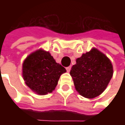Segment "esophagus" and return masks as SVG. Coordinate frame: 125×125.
<instances>
[{"label": "esophagus", "mask_w": 125, "mask_h": 125, "mask_svg": "<svg viewBox=\"0 0 125 125\" xmlns=\"http://www.w3.org/2000/svg\"><path fill=\"white\" fill-rule=\"evenodd\" d=\"M66 70H67V72H70V70H71V66H69V67H66Z\"/></svg>", "instance_id": "esophagus-1"}]
</instances>
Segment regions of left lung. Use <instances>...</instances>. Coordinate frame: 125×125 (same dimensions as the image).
Returning <instances> with one entry per match:
<instances>
[{"mask_svg": "<svg viewBox=\"0 0 125 125\" xmlns=\"http://www.w3.org/2000/svg\"><path fill=\"white\" fill-rule=\"evenodd\" d=\"M70 70L75 89L85 98L100 95L106 88L113 74L108 57L96 48L83 53Z\"/></svg>", "mask_w": 125, "mask_h": 125, "instance_id": "1", "label": "left lung"}]
</instances>
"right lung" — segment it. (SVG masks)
<instances>
[{"instance_id": "add662e5", "label": "right lung", "mask_w": 125, "mask_h": 125, "mask_svg": "<svg viewBox=\"0 0 125 125\" xmlns=\"http://www.w3.org/2000/svg\"><path fill=\"white\" fill-rule=\"evenodd\" d=\"M67 71L57 63L49 51L40 49L31 53L22 65V76L27 86L39 95L51 93L60 76Z\"/></svg>"}]
</instances>
